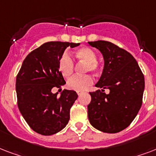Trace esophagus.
I'll return each mask as SVG.
<instances>
[{
	"instance_id": "obj_1",
	"label": "esophagus",
	"mask_w": 156,
	"mask_h": 156,
	"mask_svg": "<svg viewBox=\"0 0 156 156\" xmlns=\"http://www.w3.org/2000/svg\"><path fill=\"white\" fill-rule=\"evenodd\" d=\"M77 94H78V96H80V95L83 94V91H77Z\"/></svg>"
}]
</instances>
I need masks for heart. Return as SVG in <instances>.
Masks as SVG:
<instances>
[{
	"instance_id": "b5f03b06",
	"label": "heart",
	"mask_w": 156,
	"mask_h": 156,
	"mask_svg": "<svg viewBox=\"0 0 156 156\" xmlns=\"http://www.w3.org/2000/svg\"><path fill=\"white\" fill-rule=\"evenodd\" d=\"M76 57L87 62V71H93L95 72L99 69V63L97 60L96 52L90 48H82L78 49L75 53ZM59 70L65 78L70 77L74 70V64L69 56V54L65 53L59 61ZM93 83V78L89 75L85 76H73L68 81L67 86L70 90L82 91L89 87Z\"/></svg>"
}]
</instances>
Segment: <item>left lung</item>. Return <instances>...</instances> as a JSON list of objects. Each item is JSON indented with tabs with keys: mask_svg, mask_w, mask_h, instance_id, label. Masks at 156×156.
I'll return each instance as SVG.
<instances>
[{
	"mask_svg": "<svg viewBox=\"0 0 156 156\" xmlns=\"http://www.w3.org/2000/svg\"><path fill=\"white\" fill-rule=\"evenodd\" d=\"M103 55L102 74L90 92L87 106L90 125L104 133H118L127 128L137 116L143 103L145 81L138 62L125 49L108 41L88 42ZM104 89L109 93L105 94Z\"/></svg>",
	"mask_w": 156,
	"mask_h": 156,
	"instance_id": "obj_1",
	"label": "left lung"
}]
</instances>
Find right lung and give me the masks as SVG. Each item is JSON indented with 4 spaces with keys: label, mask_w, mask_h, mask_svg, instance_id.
<instances>
[{
    "label": "right lung",
    "mask_w": 156,
    "mask_h": 156,
    "mask_svg": "<svg viewBox=\"0 0 156 156\" xmlns=\"http://www.w3.org/2000/svg\"><path fill=\"white\" fill-rule=\"evenodd\" d=\"M80 44L47 42L28 54L16 78L18 106L27 123L36 133L52 135L63 129L69 120V110L78 95L65 90L57 97L52 88L66 81L59 70V61L68 47Z\"/></svg>",
    "instance_id": "1"
}]
</instances>
